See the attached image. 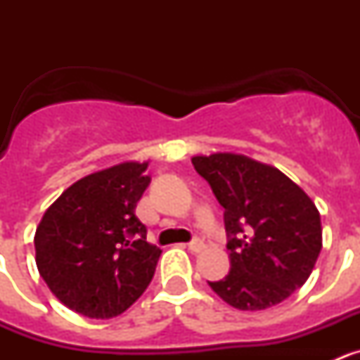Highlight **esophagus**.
<instances>
[{
    "mask_svg": "<svg viewBox=\"0 0 360 360\" xmlns=\"http://www.w3.org/2000/svg\"><path fill=\"white\" fill-rule=\"evenodd\" d=\"M187 249H189L191 252L200 254L203 249H205V243H203V241L200 240V238H195V240H191L189 243H187Z\"/></svg>",
    "mask_w": 360,
    "mask_h": 360,
    "instance_id": "34e87169",
    "label": "esophagus"
}]
</instances>
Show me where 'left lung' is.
<instances>
[{"label": "left lung", "mask_w": 360, "mask_h": 360, "mask_svg": "<svg viewBox=\"0 0 360 360\" xmlns=\"http://www.w3.org/2000/svg\"><path fill=\"white\" fill-rule=\"evenodd\" d=\"M225 209L231 272L209 287L238 310H265L301 288L319 257L316 203L272 165L243 155L193 157Z\"/></svg>", "instance_id": "obj_1"}]
</instances>
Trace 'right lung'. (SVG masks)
Here are the masks:
<instances>
[{"label":"right lung","instance_id":"right-lung-1","mask_svg":"<svg viewBox=\"0 0 360 360\" xmlns=\"http://www.w3.org/2000/svg\"><path fill=\"white\" fill-rule=\"evenodd\" d=\"M148 162H124L81 178L46 209L36 231V263L70 310L111 319L151 283L162 250L146 241L136 202L148 189Z\"/></svg>","mask_w":360,"mask_h":360}]
</instances>
